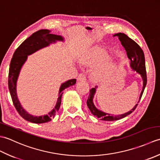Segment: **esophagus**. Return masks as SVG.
<instances>
[{
    "instance_id": "1",
    "label": "esophagus",
    "mask_w": 160,
    "mask_h": 160,
    "mask_svg": "<svg viewBox=\"0 0 160 160\" xmlns=\"http://www.w3.org/2000/svg\"><path fill=\"white\" fill-rule=\"evenodd\" d=\"M77 80H78V81H84V80H86V77H85V76H84V74L81 73V74L79 75V76H78Z\"/></svg>"
}]
</instances>
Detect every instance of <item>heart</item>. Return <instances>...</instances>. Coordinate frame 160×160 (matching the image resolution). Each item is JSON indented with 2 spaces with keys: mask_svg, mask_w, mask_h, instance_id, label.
I'll return each mask as SVG.
<instances>
[{
  "mask_svg": "<svg viewBox=\"0 0 160 160\" xmlns=\"http://www.w3.org/2000/svg\"><path fill=\"white\" fill-rule=\"evenodd\" d=\"M110 58L109 53L102 49L94 48L89 50L80 58V62L83 64L91 67L99 66ZM117 64L114 61L105 64L98 69L93 74V78L96 80H104L109 78L116 69Z\"/></svg>",
  "mask_w": 160,
  "mask_h": 160,
  "instance_id": "1",
  "label": "heart"
}]
</instances>
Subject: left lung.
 <instances>
[{"mask_svg": "<svg viewBox=\"0 0 160 160\" xmlns=\"http://www.w3.org/2000/svg\"><path fill=\"white\" fill-rule=\"evenodd\" d=\"M113 36L118 37L119 40H120V41L121 42L122 45L124 47L126 52H127L128 59L131 61V68L134 71H136L140 75L142 81H143V87H142V90L141 91L140 98H139V100L138 102V103H139L147 82V72H146L145 66V58L144 52L140 48V47L139 46L134 40H132L131 38H129L128 36L124 34V33H115V34L113 35ZM97 88L98 87L96 86L95 88H92V89H90L89 96V98H88L87 104L90 111L91 112V113H92L94 116H96L98 118H99L101 120L115 121L120 120V119L125 118L126 116H127L128 115H130L131 113H132V111L136 108L138 106V104H136L132 109L128 111L127 113L120 115H113L105 113V112L100 111L98 109V108H97L93 103V98L95 94L96 93Z\"/></svg>", "mask_w": 160, "mask_h": 160, "instance_id": "obj_1", "label": "left lung"}]
</instances>
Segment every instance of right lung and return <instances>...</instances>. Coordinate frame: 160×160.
<instances>
[{
  "label": "right lung",
  "mask_w": 160,
  "mask_h": 160,
  "mask_svg": "<svg viewBox=\"0 0 160 160\" xmlns=\"http://www.w3.org/2000/svg\"><path fill=\"white\" fill-rule=\"evenodd\" d=\"M64 40V39L62 36L52 34L50 33V31L47 29H40L33 33L28 38H27L13 53L9 70V90L13 105L20 116L32 123L42 124L52 120V119L54 118L58 111L59 110L61 104V98L63 93L62 91L67 88L74 85L76 82V80L71 79L62 83L59 89L58 98L56 106L52 111L49 112L48 114L41 115V116H33V115L29 114L28 111L24 109L17 96L16 84L20 71L28 59V56L44 47L49 46L51 44L56 43L57 41L63 42Z\"/></svg>",
  "instance_id": "1"
}]
</instances>
